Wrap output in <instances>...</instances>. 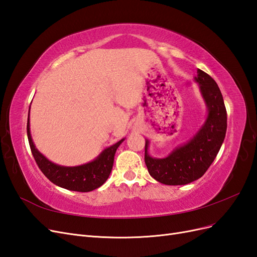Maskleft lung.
Masks as SVG:
<instances>
[{"instance_id":"obj_1","label":"left lung","mask_w":257,"mask_h":257,"mask_svg":"<svg viewBox=\"0 0 257 257\" xmlns=\"http://www.w3.org/2000/svg\"><path fill=\"white\" fill-rule=\"evenodd\" d=\"M195 81L208 108L206 122L195 136L163 159L150 157L149 141H146L145 163L148 172L163 184L182 185L199 179L216 158L226 134V108L216 82L201 69H197Z\"/></svg>"}]
</instances>
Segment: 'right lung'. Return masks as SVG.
<instances>
[{
  "mask_svg": "<svg viewBox=\"0 0 257 257\" xmlns=\"http://www.w3.org/2000/svg\"><path fill=\"white\" fill-rule=\"evenodd\" d=\"M30 116V115H29ZM28 116L27 133L31 151L35 159L36 164L42 170V173L49 180L61 188L76 191V192H90L103 185L109 177L114 154L118 147L123 143L124 138L120 142L110 146L100 153L98 157L87 164L74 167L60 166L46 159L44 155L36 149L30 133V118Z\"/></svg>",
  "mask_w": 257,
  "mask_h": 257,
  "instance_id": "right-lung-1",
  "label": "right lung"
}]
</instances>
